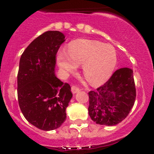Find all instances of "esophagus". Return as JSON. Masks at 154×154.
<instances>
[{"mask_svg": "<svg viewBox=\"0 0 154 154\" xmlns=\"http://www.w3.org/2000/svg\"><path fill=\"white\" fill-rule=\"evenodd\" d=\"M79 91H80L79 88H77V87H76L74 86H71V92H72L73 94H76V93L79 92Z\"/></svg>", "mask_w": 154, "mask_h": 154, "instance_id": "34e87169", "label": "esophagus"}]
</instances>
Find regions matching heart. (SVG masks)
I'll use <instances>...</instances> for the list:
<instances>
[{"label":"heart","instance_id":"obj_1","mask_svg":"<svg viewBox=\"0 0 154 154\" xmlns=\"http://www.w3.org/2000/svg\"><path fill=\"white\" fill-rule=\"evenodd\" d=\"M117 63L115 48L94 40H77L70 45L68 51L60 50L57 54L59 67L66 74L74 73L77 66L83 65V74L93 86L106 82L112 75Z\"/></svg>","mask_w":154,"mask_h":154}]
</instances>
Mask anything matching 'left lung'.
<instances>
[{"label": "left lung", "instance_id": "obj_1", "mask_svg": "<svg viewBox=\"0 0 154 154\" xmlns=\"http://www.w3.org/2000/svg\"><path fill=\"white\" fill-rule=\"evenodd\" d=\"M136 95L133 70L118 69L103 86L88 92V115L97 125H118L128 116Z\"/></svg>", "mask_w": 154, "mask_h": 154}]
</instances>
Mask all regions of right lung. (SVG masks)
Listing matches in <instances>:
<instances>
[{"label": "right lung", "mask_w": 154, "mask_h": 154, "mask_svg": "<svg viewBox=\"0 0 154 154\" xmlns=\"http://www.w3.org/2000/svg\"><path fill=\"white\" fill-rule=\"evenodd\" d=\"M65 37L60 31H47L29 45L20 59V109L31 125L45 131L64 123L66 109L72 97L69 84L55 75L56 55Z\"/></svg>", "instance_id": "1"}]
</instances>
